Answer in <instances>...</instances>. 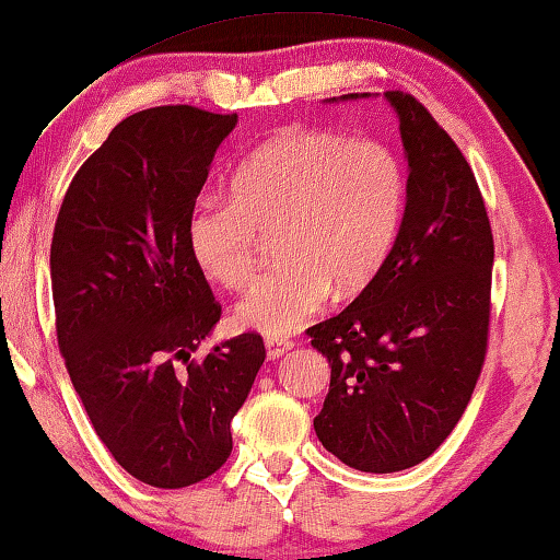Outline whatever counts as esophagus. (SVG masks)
I'll return each mask as SVG.
<instances>
[{
  "mask_svg": "<svg viewBox=\"0 0 560 560\" xmlns=\"http://www.w3.org/2000/svg\"><path fill=\"white\" fill-rule=\"evenodd\" d=\"M292 348H295V346H292V340H282V338H268V340H265V350H268V358L270 360H278L282 355H288Z\"/></svg>",
  "mask_w": 560,
  "mask_h": 560,
  "instance_id": "1",
  "label": "esophagus"
}]
</instances>
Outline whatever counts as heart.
<instances>
[{"label": "heart", "instance_id": "b5f03b06", "mask_svg": "<svg viewBox=\"0 0 560 560\" xmlns=\"http://www.w3.org/2000/svg\"><path fill=\"white\" fill-rule=\"evenodd\" d=\"M406 210V170L377 140H348L295 125L253 150L230 197H202L187 247L212 282L243 290L255 278L260 235H275L280 265L240 300L237 323L288 338L328 307L332 290L365 288L388 260Z\"/></svg>", "mask_w": 560, "mask_h": 560}]
</instances>
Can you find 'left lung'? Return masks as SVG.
I'll return each mask as SVG.
<instances>
[{
    "mask_svg": "<svg viewBox=\"0 0 560 560\" xmlns=\"http://www.w3.org/2000/svg\"><path fill=\"white\" fill-rule=\"evenodd\" d=\"M383 97L408 162L398 237L363 292L307 330L330 363L315 433L363 472L418 466L451 435L483 368L493 272L486 205L458 144L416 97Z\"/></svg>",
    "mask_w": 560,
    "mask_h": 560,
    "instance_id": "8db88e82",
    "label": "left lung"
}]
</instances>
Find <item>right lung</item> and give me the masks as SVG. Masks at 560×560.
I'll return each mask as SVG.
<instances>
[{"mask_svg": "<svg viewBox=\"0 0 560 560\" xmlns=\"http://www.w3.org/2000/svg\"><path fill=\"white\" fill-rule=\"evenodd\" d=\"M237 115L135 112L77 170L51 237L57 340L115 460L154 488L212 476L265 346L257 332L192 352L220 305L187 247V220Z\"/></svg>", "mask_w": 560, "mask_h": 560, "instance_id": "add662e5", "label": "right lung"}]
</instances>
